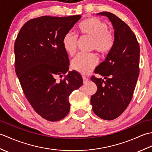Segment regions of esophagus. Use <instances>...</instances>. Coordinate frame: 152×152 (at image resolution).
<instances>
[{"mask_svg":"<svg viewBox=\"0 0 152 152\" xmlns=\"http://www.w3.org/2000/svg\"><path fill=\"white\" fill-rule=\"evenodd\" d=\"M82 78H83V83H87V82H88V78H86V77H85V76H83Z\"/></svg>","mask_w":152,"mask_h":152,"instance_id":"34e87169","label":"esophagus"}]
</instances>
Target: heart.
<instances>
[{"label": "heart", "instance_id": "1", "mask_svg": "<svg viewBox=\"0 0 152 152\" xmlns=\"http://www.w3.org/2000/svg\"><path fill=\"white\" fill-rule=\"evenodd\" d=\"M82 34L93 39L92 49L101 56H105L111 51L115 43L114 36L108 31L107 24L96 18H91L82 21L78 26ZM77 36L72 32L64 35L62 45L64 50L70 56H73L76 50ZM98 62L94 54H78L72 60V69L80 74L86 75L93 70Z\"/></svg>", "mask_w": 152, "mask_h": 152}]
</instances>
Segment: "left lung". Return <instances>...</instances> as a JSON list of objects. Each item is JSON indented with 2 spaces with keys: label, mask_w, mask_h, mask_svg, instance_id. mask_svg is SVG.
Returning a JSON list of instances; mask_svg holds the SVG:
<instances>
[{
  "label": "left lung",
  "mask_w": 152,
  "mask_h": 152,
  "mask_svg": "<svg viewBox=\"0 0 152 152\" xmlns=\"http://www.w3.org/2000/svg\"><path fill=\"white\" fill-rule=\"evenodd\" d=\"M96 15H105L111 21L115 43L105 61L95 70L106 80L95 76L91 78L97 86L91 104L98 117L112 120L125 111L133 97L139 75L140 46L133 32L121 19L108 12Z\"/></svg>",
  "instance_id": "obj_1"
}]
</instances>
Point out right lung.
Listing matches in <instances>:
<instances>
[{"label":"right lung","instance_id":"1","mask_svg":"<svg viewBox=\"0 0 152 152\" xmlns=\"http://www.w3.org/2000/svg\"><path fill=\"white\" fill-rule=\"evenodd\" d=\"M81 15L42 16L30 19L15 41V70L28 101L37 114L57 121L69 112V96L82 85L81 75L68 71L62 40ZM65 78L56 81L57 77Z\"/></svg>","mask_w":152,"mask_h":152}]
</instances>
